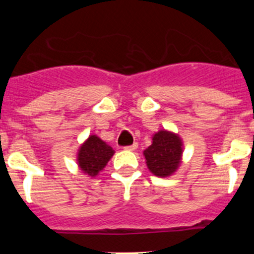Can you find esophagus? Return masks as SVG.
Here are the masks:
<instances>
[{"mask_svg":"<svg viewBox=\"0 0 254 254\" xmlns=\"http://www.w3.org/2000/svg\"><path fill=\"white\" fill-rule=\"evenodd\" d=\"M136 148H137V143L135 142V143H132V145L125 146L124 150H127V151H134V150H136Z\"/></svg>","mask_w":254,"mask_h":254,"instance_id":"obj_1","label":"esophagus"}]
</instances>
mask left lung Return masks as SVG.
Wrapping results in <instances>:
<instances>
[{
  "mask_svg": "<svg viewBox=\"0 0 254 254\" xmlns=\"http://www.w3.org/2000/svg\"><path fill=\"white\" fill-rule=\"evenodd\" d=\"M182 146L178 135L170 131L161 130L153 135L152 143L143 151L148 170L157 177L172 175L181 163Z\"/></svg>",
  "mask_w": 254,
  "mask_h": 254,
  "instance_id": "1",
  "label": "left lung"
}]
</instances>
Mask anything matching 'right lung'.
Masks as SVG:
<instances>
[{
	"mask_svg": "<svg viewBox=\"0 0 254 254\" xmlns=\"http://www.w3.org/2000/svg\"><path fill=\"white\" fill-rule=\"evenodd\" d=\"M114 153V150L96 135H91L86 142L79 147L77 161L84 173L94 177L103 170Z\"/></svg>",
	"mask_w": 254,
	"mask_h": 254,
	"instance_id": "obj_1",
	"label": "right lung"
}]
</instances>
